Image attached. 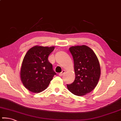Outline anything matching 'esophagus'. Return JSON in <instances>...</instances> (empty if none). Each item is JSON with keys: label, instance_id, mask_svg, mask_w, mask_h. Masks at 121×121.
Instances as JSON below:
<instances>
[{"label": "esophagus", "instance_id": "1", "mask_svg": "<svg viewBox=\"0 0 121 121\" xmlns=\"http://www.w3.org/2000/svg\"><path fill=\"white\" fill-rule=\"evenodd\" d=\"M65 71L64 70H62V71L60 73H59V76H62L64 74V73H65Z\"/></svg>", "mask_w": 121, "mask_h": 121}]
</instances>
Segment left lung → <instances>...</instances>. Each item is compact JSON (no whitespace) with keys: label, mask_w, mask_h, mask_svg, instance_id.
Returning <instances> with one entry per match:
<instances>
[{"label":"left lung","mask_w":121,"mask_h":121,"mask_svg":"<svg viewBox=\"0 0 121 121\" xmlns=\"http://www.w3.org/2000/svg\"><path fill=\"white\" fill-rule=\"evenodd\" d=\"M69 51L74 63L75 78L67 87L75 95L82 96L90 93L97 85L100 67L93 51L86 45L72 46Z\"/></svg>","instance_id":"8db88e82"}]
</instances>
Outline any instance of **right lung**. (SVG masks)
<instances>
[{"label":"right lung","instance_id":"obj_1","mask_svg":"<svg viewBox=\"0 0 121 121\" xmlns=\"http://www.w3.org/2000/svg\"><path fill=\"white\" fill-rule=\"evenodd\" d=\"M55 47L35 46L28 51L21 69V78L27 89L33 93L44 91L56 75L48 57Z\"/></svg>","mask_w":121,"mask_h":121}]
</instances>
